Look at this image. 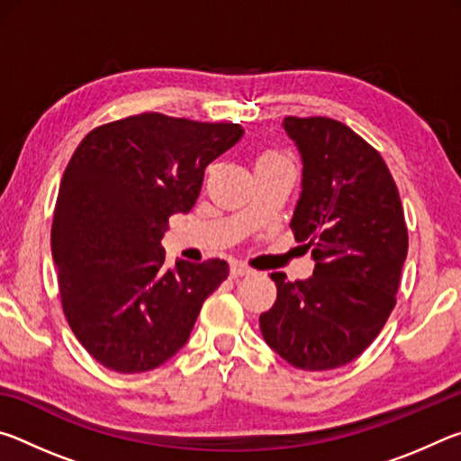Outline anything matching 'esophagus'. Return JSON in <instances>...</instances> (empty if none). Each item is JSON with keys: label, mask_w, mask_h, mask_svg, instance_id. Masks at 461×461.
<instances>
[{"label": "esophagus", "mask_w": 461, "mask_h": 461, "mask_svg": "<svg viewBox=\"0 0 461 461\" xmlns=\"http://www.w3.org/2000/svg\"><path fill=\"white\" fill-rule=\"evenodd\" d=\"M230 272H231V276H246V275H249V268H248V267H244V264L233 262V264H231V268H230Z\"/></svg>", "instance_id": "34e87169"}]
</instances>
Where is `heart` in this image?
<instances>
[{"mask_svg": "<svg viewBox=\"0 0 461 461\" xmlns=\"http://www.w3.org/2000/svg\"><path fill=\"white\" fill-rule=\"evenodd\" d=\"M278 158H283V156L276 154V152H264V154L260 156V158H258V162H260V160H278Z\"/></svg>", "mask_w": 461, "mask_h": 461, "instance_id": "obj_1", "label": "heart"}]
</instances>
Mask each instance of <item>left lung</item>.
<instances>
[{
    "label": "left lung",
    "mask_w": 461,
    "mask_h": 461,
    "mask_svg": "<svg viewBox=\"0 0 461 461\" xmlns=\"http://www.w3.org/2000/svg\"><path fill=\"white\" fill-rule=\"evenodd\" d=\"M283 126L303 158L291 230L315 260L313 276L275 272L276 301L260 315L264 341L294 368L356 360L384 327L409 249L399 189L376 148L331 118Z\"/></svg>",
    "instance_id": "1"
}]
</instances>
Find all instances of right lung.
<instances>
[{"label": "right lung", "mask_w": 461, "mask_h": 461, "mask_svg": "<svg viewBox=\"0 0 461 461\" xmlns=\"http://www.w3.org/2000/svg\"><path fill=\"white\" fill-rule=\"evenodd\" d=\"M244 134L240 123L138 113L91 130L62 175L52 258L75 338L105 368H158L189 339L228 264L176 260L160 240L197 201L205 168Z\"/></svg>", "instance_id": "right-lung-1"}]
</instances>
